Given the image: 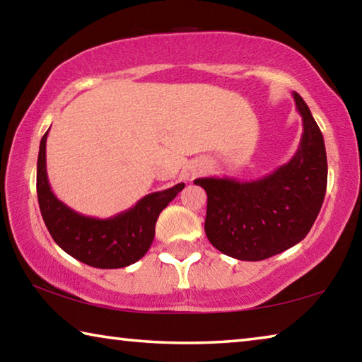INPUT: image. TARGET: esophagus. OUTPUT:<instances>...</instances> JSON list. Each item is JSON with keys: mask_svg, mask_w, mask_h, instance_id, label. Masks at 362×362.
I'll return each instance as SVG.
<instances>
[{"mask_svg": "<svg viewBox=\"0 0 362 362\" xmlns=\"http://www.w3.org/2000/svg\"><path fill=\"white\" fill-rule=\"evenodd\" d=\"M204 170H206V166H204V164H199V166H196V168H193V169H192V177H196V175L203 174Z\"/></svg>", "mask_w": 362, "mask_h": 362, "instance_id": "34e87169", "label": "esophagus"}]
</instances>
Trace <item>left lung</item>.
<instances>
[{"mask_svg": "<svg viewBox=\"0 0 362 362\" xmlns=\"http://www.w3.org/2000/svg\"><path fill=\"white\" fill-rule=\"evenodd\" d=\"M303 132L296 155L262 179H196L207 193L204 230L216 249L259 262L296 246L313 226L327 187V156L320 126L297 93Z\"/></svg>", "mask_w": 362, "mask_h": 362, "instance_id": "8db88e82", "label": "left lung"}]
</instances>
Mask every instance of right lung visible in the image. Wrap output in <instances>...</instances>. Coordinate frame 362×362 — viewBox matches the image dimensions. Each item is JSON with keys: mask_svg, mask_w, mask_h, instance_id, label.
I'll list each match as a JSON object with an SVG mask.
<instances>
[{"mask_svg": "<svg viewBox=\"0 0 362 362\" xmlns=\"http://www.w3.org/2000/svg\"><path fill=\"white\" fill-rule=\"evenodd\" d=\"M47 132L40 144L36 193L42 220L52 240L73 259L94 268H124L142 259L155 238L159 212L182 192L185 183L146 194L131 209L113 217L83 216L64 204L49 185L46 170Z\"/></svg>", "mask_w": 362, "mask_h": 362, "instance_id": "right-lung-1", "label": "right lung"}]
</instances>
